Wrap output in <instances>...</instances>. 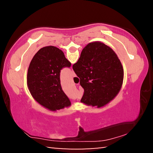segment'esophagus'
I'll list each match as a JSON object with an SVG mask.
<instances>
[{
  "instance_id": "34e87169",
  "label": "esophagus",
  "mask_w": 153,
  "mask_h": 153,
  "mask_svg": "<svg viewBox=\"0 0 153 153\" xmlns=\"http://www.w3.org/2000/svg\"><path fill=\"white\" fill-rule=\"evenodd\" d=\"M71 76H73V77H75V76H76V74H75V72L74 71V70L73 69H72V71H71Z\"/></svg>"
}]
</instances>
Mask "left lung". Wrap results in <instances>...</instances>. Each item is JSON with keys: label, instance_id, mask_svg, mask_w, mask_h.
<instances>
[{"label": "left lung", "instance_id": "left-lung-1", "mask_svg": "<svg viewBox=\"0 0 153 153\" xmlns=\"http://www.w3.org/2000/svg\"><path fill=\"white\" fill-rule=\"evenodd\" d=\"M70 66L59 48L53 46L40 48L31 61L27 75V88L33 99L52 111L70 107L60 81L61 69Z\"/></svg>", "mask_w": 153, "mask_h": 153}]
</instances>
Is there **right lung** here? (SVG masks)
Here are the masks:
<instances>
[{"label":"right lung","mask_w":153,"mask_h":153,"mask_svg":"<svg viewBox=\"0 0 153 153\" xmlns=\"http://www.w3.org/2000/svg\"><path fill=\"white\" fill-rule=\"evenodd\" d=\"M84 90L81 102L100 108L115 98L123 81V68L117 55L100 42H90L73 65Z\"/></svg>","instance_id":"1"}]
</instances>
